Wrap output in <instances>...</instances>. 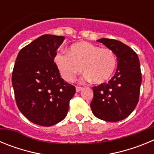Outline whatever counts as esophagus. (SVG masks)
Returning <instances> with one entry per match:
<instances>
[{
    "label": "esophagus",
    "instance_id": "1",
    "mask_svg": "<svg viewBox=\"0 0 154 154\" xmlns=\"http://www.w3.org/2000/svg\"><path fill=\"white\" fill-rule=\"evenodd\" d=\"M75 89H76V92H80V91H81L82 89V87L76 86V87H75Z\"/></svg>",
    "mask_w": 154,
    "mask_h": 154
}]
</instances>
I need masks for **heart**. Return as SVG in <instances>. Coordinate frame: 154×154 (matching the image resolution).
<instances>
[{"instance_id": "obj_1", "label": "heart", "mask_w": 154, "mask_h": 154, "mask_svg": "<svg viewBox=\"0 0 154 154\" xmlns=\"http://www.w3.org/2000/svg\"><path fill=\"white\" fill-rule=\"evenodd\" d=\"M55 62L62 78L67 82L74 81L83 69L85 79L101 84L112 77L117 58L109 48H102L96 45L82 42L72 45L69 53H58Z\"/></svg>"}]
</instances>
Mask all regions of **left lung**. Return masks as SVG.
<instances>
[{
    "mask_svg": "<svg viewBox=\"0 0 154 154\" xmlns=\"http://www.w3.org/2000/svg\"><path fill=\"white\" fill-rule=\"evenodd\" d=\"M97 41L115 53L118 63L115 75L109 82L92 87V113L108 122L123 120L130 115L139 101L142 75L138 55L119 41Z\"/></svg>",
    "mask_w": 154,
    "mask_h": 154,
    "instance_id": "left-lung-1",
    "label": "left lung"
}]
</instances>
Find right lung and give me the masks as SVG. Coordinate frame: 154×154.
Instances as JSON below:
<instances>
[{
    "instance_id": "add662e5",
    "label": "right lung",
    "mask_w": 154,
    "mask_h": 154,
    "mask_svg": "<svg viewBox=\"0 0 154 154\" xmlns=\"http://www.w3.org/2000/svg\"><path fill=\"white\" fill-rule=\"evenodd\" d=\"M64 36L43 35L19 51L12 72L16 103L39 126H51L67 116L75 88L61 77L54 62Z\"/></svg>"
}]
</instances>
